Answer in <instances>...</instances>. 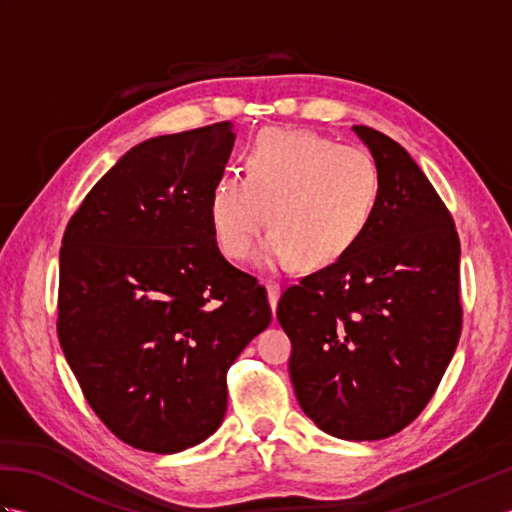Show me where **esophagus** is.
<instances>
[{
    "instance_id": "34e87169",
    "label": "esophagus",
    "mask_w": 512,
    "mask_h": 512,
    "mask_svg": "<svg viewBox=\"0 0 512 512\" xmlns=\"http://www.w3.org/2000/svg\"><path fill=\"white\" fill-rule=\"evenodd\" d=\"M266 292H268V301H270V308H273V312L277 310V301H279V295H281V286L275 284V281H266Z\"/></svg>"
}]
</instances>
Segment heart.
Masks as SVG:
<instances>
[{
    "instance_id": "b5f03b06",
    "label": "heart",
    "mask_w": 512,
    "mask_h": 512,
    "mask_svg": "<svg viewBox=\"0 0 512 512\" xmlns=\"http://www.w3.org/2000/svg\"><path fill=\"white\" fill-rule=\"evenodd\" d=\"M383 173L372 151L308 129L270 127L246 151V173L217 178L209 215L222 253L253 255L264 222L270 235L259 262L279 268H323L339 262L372 226Z\"/></svg>"
}]
</instances>
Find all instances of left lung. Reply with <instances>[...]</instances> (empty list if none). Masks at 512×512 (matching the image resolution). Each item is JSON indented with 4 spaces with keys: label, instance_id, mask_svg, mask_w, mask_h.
<instances>
[{
    "label": "left lung",
    "instance_id": "8db88e82",
    "mask_svg": "<svg viewBox=\"0 0 512 512\" xmlns=\"http://www.w3.org/2000/svg\"><path fill=\"white\" fill-rule=\"evenodd\" d=\"M383 173L372 226L339 262L284 290L303 413L341 440H383L420 416L462 332L460 237L405 147L354 125Z\"/></svg>",
    "mask_w": 512,
    "mask_h": 512
}]
</instances>
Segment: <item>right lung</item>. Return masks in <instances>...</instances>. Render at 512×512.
Here are the masks:
<instances>
[{
  "label": "right lung",
  "mask_w": 512,
  "mask_h": 512,
  "mask_svg": "<svg viewBox=\"0 0 512 512\" xmlns=\"http://www.w3.org/2000/svg\"><path fill=\"white\" fill-rule=\"evenodd\" d=\"M233 140L228 121L145 140L65 226L61 350L96 416L140 451L178 453L215 433L228 367L273 319L266 288L213 235Z\"/></svg>",
  "instance_id": "right-lung-1"
}]
</instances>
